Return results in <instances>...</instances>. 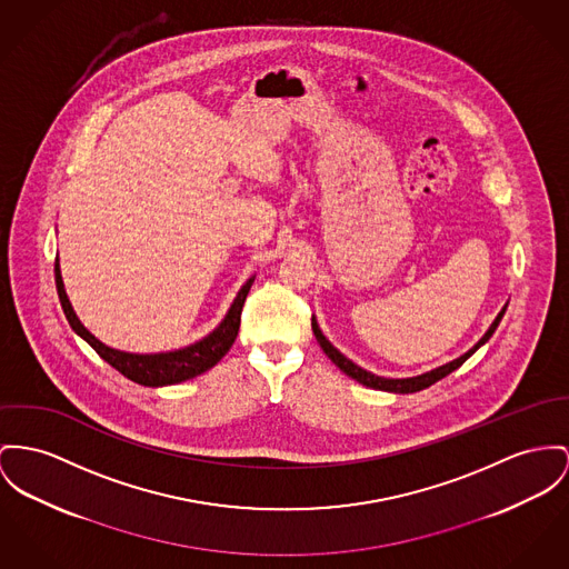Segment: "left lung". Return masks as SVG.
<instances>
[{
  "label": "left lung",
  "instance_id": "left-lung-1",
  "mask_svg": "<svg viewBox=\"0 0 569 569\" xmlns=\"http://www.w3.org/2000/svg\"><path fill=\"white\" fill-rule=\"evenodd\" d=\"M505 310H507V306L498 312V317L493 319L492 326H490V330L486 332V337L481 339V341L477 342L470 351H466L463 356H459L457 360L453 362H449V365H445V367H438V369H433V371H429V373H422V376H418V378H408V379H386L379 378V376H373V373H369V371H365V369H360V367H356L351 360H347L345 356H342L341 351L337 349V347H332L330 341L321 335V330H319V326H317V321L312 319V332H315V337H317V342L321 345V349L326 351V356L341 369L342 373H347L349 378L356 379V381H360V383H365V386H369V388H376V390H388V392H401V395H408V392H418V390H422V388H429L431 383H436L438 379L447 378L449 373H453L455 369H459L483 342L490 341V337L493 335V330L498 328V323H500V319H502V315H505Z\"/></svg>",
  "mask_w": 569,
  "mask_h": 569
}]
</instances>
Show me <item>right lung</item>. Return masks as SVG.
<instances>
[{"mask_svg": "<svg viewBox=\"0 0 569 569\" xmlns=\"http://www.w3.org/2000/svg\"><path fill=\"white\" fill-rule=\"evenodd\" d=\"M254 278H250L241 291L237 293L234 302L228 310L227 319L220 323V328L216 332H211L207 339H202L191 347L179 349V351H170V353H152V356H138V353H124L112 347H106L103 342L97 341L77 319L71 302L67 298L64 291V282L60 276V266L56 259V287H58V298L62 303V310L71 323V328L86 342L92 345V349L114 367L116 371H120L124 378L131 381H138L142 386H168V383H179L186 379L196 378L204 371H209L211 367H216L224 356L228 349L232 347V342L237 339L239 332V323H241V308L246 302V296L252 287Z\"/></svg>", "mask_w": 569, "mask_h": 569, "instance_id": "right-lung-1", "label": "right lung"}]
</instances>
